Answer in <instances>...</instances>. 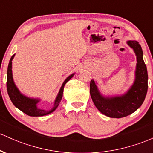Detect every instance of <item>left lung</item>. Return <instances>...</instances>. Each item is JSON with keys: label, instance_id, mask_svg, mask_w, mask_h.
Wrapping results in <instances>:
<instances>
[{"label": "left lung", "instance_id": "1", "mask_svg": "<svg viewBox=\"0 0 153 153\" xmlns=\"http://www.w3.org/2000/svg\"><path fill=\"white\" fill-rule=\"evenodd\" d=\"M137 56L135 80L133 85L123 94L105 97L100 93L96 82L91 80L90 94L99 111L110 117L120 118L135 112L143 103L148 88V75L143 60L142 47L136 41H127Z\"/></svg>", "mask_w": 153, "mask_h": 153}]
</instances>
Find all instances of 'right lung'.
I'll list each match as a JSON object with an SVG mask.
<instances>
[{
    "label": "right lung",
    "instance_id": "obj_1",
    "mask_svg": "<svg viewBox=\"0 0 153 153\" xmlns=\"http://www.w3.org/2000/svg\"><path fill=\"white\" fill-rule=\"evenodd\" d=\"M15 54L11 56V59H10L9 63H8V70H7V82H6V86H7V91L8 94L9 96L10 100L14 104V105L16 107H17L19 110H21L24 113L27 114L29 116L33 117H39L43 116V115H48V114L51 113L57 108V107L59 105L60 102H61L62 98L63 91L65 85L66 84L67 82L69 81L72 78L75 73L72 74L70 76L65 79L64 83H62L61 88H60L57 97H56V100L54 101L53 104V107H52L51 110H41V109L38 108L37 107V104L40 102L39 99H33L30 98V97H26L24 94L19 91L17 87L15 85L14 80H13V75H12V59H14Z\"/></svg>",
    "mask_w": 153,
    "mask_h": 153
}]
</instances>
